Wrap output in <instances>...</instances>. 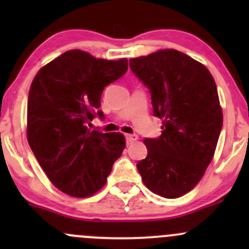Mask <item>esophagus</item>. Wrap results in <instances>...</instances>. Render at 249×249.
Listing matches in <instances>:
<instances>
[{"label":"esophagus","instance_id":"34e87169","mask_svg":"<svg viewBox=\"0 0 249 249\" xmlns=\"http://www.w3.org/2000/svg\"><path fill=\"white\" fill-rule=\"evenodd\" d=\"M139 137H137V135H126V143L127 144H131L132 142H135Z\"/></svg>","mask_w":249,"mask_h":249}]
</instances>
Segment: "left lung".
<instances>
[{
	"label": "left lung",
	"mask_w": 249,
	"mask_h": 249,
	"mask_svg": "<svg viewBox=\"0 0 249 249\" xmlns=\"http://www.w3.org/2000/svg\"><path fill=\"white\" fill-rule=\"evenodd\" d=\"M130 69L152 96L153 114L162 119L158 139H145V159L137 162L145 187L176 199L187 194L212 161L223 114L212 74L175 49L130 59Z\"/></svg>",
	"instance_id": "left-lung-1"
}]
</instances>
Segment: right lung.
Here are the masks:
<instances>
[{
    "mask_svg": "<svg viewBox=\"0 0 249 249\" xmlns=\"http://www.w3.org/2000/svg\"><path fill=\"white\" fill-rule=\"evenodd\" d=\"M127 60L96 59L69 50L42 67L27 100V141L50 182L74 197H88L106 184L125 148L119 132L88 129L104 119L105 88L124 76Z\"/></svg>",
    "mask_w": 249,
    "mask_h": 249,
    "instance_id": "add662e5",
    "label": "right lung"
}]
</instances>
